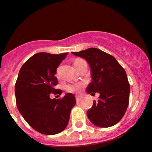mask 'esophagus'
Masks as SVG:
<instances>
[{"instance_id": "34e87169", "label": "esophagus", "mask_w": 152, "mask_h": 152, "mask_svg": "<svg viewBox=\"0 0 152 152\" xmlns=\"http://www.w3.org/2000/svg\"><path fill=\"white\" fill-rule=\"evenodd\" d=\"M82 96H76L75 97V99H76V101L77 102H80V100H82Z\"/></svg>"}]
</instances>
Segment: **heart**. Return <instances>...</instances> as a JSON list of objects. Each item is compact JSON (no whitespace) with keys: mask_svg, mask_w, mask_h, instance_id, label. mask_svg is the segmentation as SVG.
Returning <instances> with one entry per match:
<instances>
[{"mask_svg":"<svg viewBox=\"0 0 152 152\" xmlns=\"http://www.w3.org/2000/svg\"><path fill=\"white\" fill-rule=\"evenodd\" d=\"M82 60V59H76L74 62V64H75L76 63ZM84 84L82 83H72V84H69L66 86V90L69 93H78L80 92L82 89V88L83 87Z\"/></svg>","mask_w":152,"mask_h":152,"instance_id":"1","label":"heart"}]
</instances>
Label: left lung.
<instances>
[{
  "label": "left lung",
  "instance_id": "left-lung-1",
  "mask_svg": "<svg viewBox=\"0 0 152 152\" xmlns=\"http://www.w3.org/2000/svg\"><path fill=\"white\" fill-rule=\"evenodd\" d=\"M72 54L86 59L91 68L93 80L87 92L100 93V99L87 112L88 118L98 127L114 126L121 120L129 105L130 85L125 69L115 57L98 49Z\"/></svg>",
  "mask_w": 152,
  "mask_h": 152
}]
</instances>
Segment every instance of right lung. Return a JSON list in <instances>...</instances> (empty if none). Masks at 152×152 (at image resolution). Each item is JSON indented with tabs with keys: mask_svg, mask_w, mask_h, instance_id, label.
<instances>
[{
	"mask_svg": "<svg viewBox=\"0 0 152 152\" xmlns=\"http://www.w3.org/2000/svg\"><path fill=\"white\" fill-rule=\"evenodd\" d=\"M67 54H34L22 65L15 85L18 111L31 127L45 135L64 130L76 104L75 95L69 93L62 98H49L51 93H62L54 88L58 84L55 74Z\"/></svg>",
	"mask_w": 152,
	"mask_h": 152,
	"instance_id": "obj_1",
	"label": "right lung"
}]
</instances>
